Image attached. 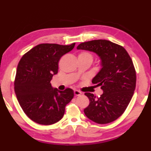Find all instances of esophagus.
Segmentation results:
<instances>
[{
	"label": "esophagus",
	"instance_id": "esophagus-1",
	"mask_svg": "<svg viewBox=\"0 0 151 151\" xmlns=\"http://www.w3.org/2000/svg\"><path fill=\"white\" fill-rule=\"evenodd\" d=\"M74 94H75V95L76 96H80L81 94H82V93H81V91H79L75 90V91H74Z\"/></svg>",
	"mask_w": 151,
	"mask_h": 151
}]
</instances>
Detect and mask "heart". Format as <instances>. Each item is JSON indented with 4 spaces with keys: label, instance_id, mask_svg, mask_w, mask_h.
I'll return each instance as SVG.
<instances>
[{
    "label": "heart",
    "instance_id": "heart-1",
    "mask_svg": "<svg viewBox=\"0 0 151 151\" xmlns=\"http://www.w3.org/2000/svg\"><path fill=\"white\" fill-rule=\"evenodd\" d=\"M79 56H80V57H85V58H90V59L93 60V56H92L89 52H81L80 55H79Z\"/></svg>",
    "mask_w": 151,
    "mask_h": 151
}]
</instances>
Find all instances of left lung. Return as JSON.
<instances>
[{"label":"left lung","mask_w":151,"mask_h":151,"mask_svg":"<svg viewBox=\"0 0 151 151\" xmlns=\"http://www.w3.org/2000/svg\"><path fill=\"white\" fill-rule=\"evenodd\" d=\"M76 48L96 53L101 60V69L92 83L101 86L103 93L98 98L85 93L90 101L84 109L85 115L98 124L115 121L126 110L136 86V72L131 57L123 47L106 40L82 42Z\"/></svg>","instance_id":"left-lung-1"}]
</instances>
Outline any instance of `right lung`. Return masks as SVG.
Returning <instances> with one entry per match:
<instances>
[{"instance_id":"right-lung-1","label":"right lung","mask_w":151,"mask_h":151,"mask_svg":"<svg viewBox=\"0 0 151 151\" xmlns=\"http://www.w3.org/2000/svg\"><path fill=\"white\" fill-rule=\"evenodd\" d=\"M75 45H38L19 61L14 92L20 106L32 121L50 125L63 118L74 92L68 88L63 91L52 88L50 81L58 73L60 58L72 50Z\"/></svg>"}]
</instances>
